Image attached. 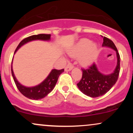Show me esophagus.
Listing matches in <instances>:
<instances>
[{
	"instance_id": "obj_1",
	"label": "esophagus",
	"mask_w": 133,
	"mask_h": 133,
	"mask_svg": "<svg viewBox=\"0 0 133 133\" xmlns=\"http://www.w3.org/2000/svg\"><path fill=\"white\" fill-rule=\"evenodd\" d=\"M73 68H74V66H73L71 64H68V65H67L66 68H65V71L68 72V71H71V70L73 69Z\"/></svg>"
}]
</instances>
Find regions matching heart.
<instances>
[{
	"label": "heart",
	"instance_id": "obj_1",
	"mask_svg": "<svg viewBox=\"0 0 133 133\" xmlns=\"http://www.w3.org/2000/svg\"><path fill=\"white\" fill-rule=\"evenodd\" d=\"M98 47L88 39H82L69 52L70 56L78 57L79 62L82 66L91 65L97 56Z\"/></svg>",
	"mask_w": 133,
	"mask_h": 133
}]
</instances>
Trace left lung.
I'll return each instance as SVG.
<instances>
[{
  "instance_id": "left-lung-1",
  "label": "left lung",
  "mask_w": 133,
  "mask_h": 133,
  "mask_svg": "<svg viewBox=\"0 0 133 133\" xmlns=\"http://www.w3.org/2000/svg\"><path fill=\"white\" fill-rule=\"evenodd\" d=\"M102 46L109 47L115 51L117 64L113 72L109 74L101 72L96 64H93L88 69H82V79L77 86L83 94L91 97L101 96L108 92L116 84L119 74L120 56L116 45L112 41L104 37Z\"/></svg>"
}]
</instances>
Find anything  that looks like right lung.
<instances>
[{
  "label": "right lung",
  "mask_w": 133,
  "mask_h": 133,
  "mask_svg": "<svg viewBox=\"0 0 133 133\" xmlns=\"http://www.w3.org/2000/svg\"><path fill=\"white\" fill-rule=\"evenodd\" d=\"M51 34H41L38 35H34L30 37H28L24 40H22L20 42L18 46L17 47L16 51H15L14 54H16V52L21 48V47L25 45V44L28 42H32L34 41H49L51 40ZM11 72L12 76L14 81L16 85L21 92L24 96L32 100H39L44 98L45 96L48 95L50 92L54 89V87L56 86V83H57L59 76L61 74H62L64 72L63 69L57 70V69H52L51 71L42 82L36 85L35 86L27 87L24 85L21 84L20 82L18 81L17 79L15 76L14 73L12 69V62L11 65Z\"/></svg>",
  "instance_id": "add662e5"
}]
</instances>
